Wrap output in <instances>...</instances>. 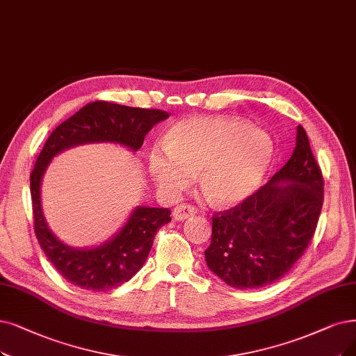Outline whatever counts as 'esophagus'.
<instances>
[{"mask_svg":"<svg viewBox=\"0 0 356 356\" xmlns=\"http://www.w3.org/2000/svg\"><path fill=\"white\" fill-rule=\"evenodd\" d=\"M195 213H197V209L194 206H191V204H179V206H177L172 210V218L175 220L181 222V220H186V219L194 216Z\"/></svg>","mask_w":356,"mask_h":356,"instance_id":"esophagus-1","label":"esophagus"}]
</instances>
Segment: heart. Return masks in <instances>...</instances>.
<instances>
[{"label": "heart", "instance_id": "1", "mask_svg": "<svg viewBox=\"0 0 356 356\" xmlns=\"http://www.w3.org/2000/svg\"><path fill=\"white\" fill-rule=\"evenodd\" d=\"M273 153L272 137L243 120L198 117L170 127L163 149L152 147L147 153V170L158 190L170 198L188 188L198 170L207 200L232 207L259 190Z\"/></svg>", "mask_w": 356, "mask_h": 356}]
</instances>
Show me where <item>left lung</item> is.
Instances as JSON below:
<instances>
[{
  "label": "left lung",
  "mask_w": 356,
  "mask_h": 356,
  "mask_svg": "<svg viewBox=\"0 0 356 356\" xmlns=\"http://www.w3.org/2000/svg\"><path fill=\"white\" fill-rule=\"evenodd\" d=\"M323 206V175L301 125L291 159L239 206L216 213L207 267L226 285L251 289L285 276L302 257Z\"/></svg>",
  "instance_id": "8db88e82"
}]
</instances>
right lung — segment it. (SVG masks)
<instances>
[{"label":"right lung","mask_w":356,"mask_h":356,"mask_svg":"<svg viewBox=\"0 0 356 356\" xmlns=\"http://www.w3.org/2000/svg\"><path fill=\"white\" fill-rule=\"evenodd\" d=\"M168 117L165 111L96 101L83 106L48 137L31 174L35 234L48 260L73 285L105 292L129 282L146 263L154 235L170 220V211L137 206L120 229L101 245H67L49 229L42 209L40 186L51 161L70 147L90 143H112L137 152L153 125Z\"/></svg>","instance_id":"1"}]
</instances>
